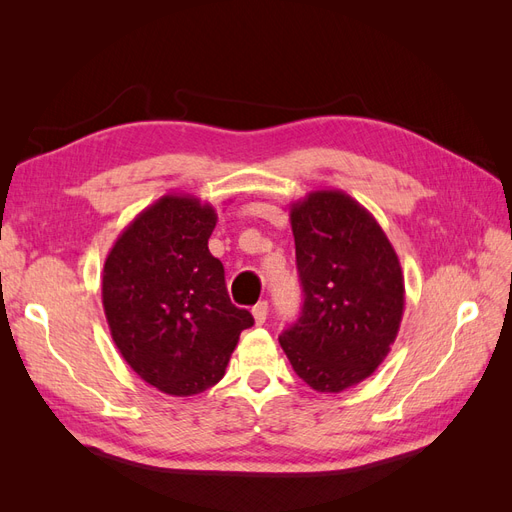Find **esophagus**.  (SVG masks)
<instances>
[{
  "instance_id": "esophagus-1",
  "label": "esophagus",
  "mask_w": 512,
  "mask_h": 512,
  "mask_svg": "<svg viewBox=\"0 0 512 512\" xmlns=\"http://www.w3.org/2000/svg\"><path fill=\"white\" fill-rule=\"evenodd\" d=\"M267 314H269V305H267V301H260V303H256L254 307H252V316H254V322L258 324H265V320H267Z\"/></svg>"
}]
</instances>
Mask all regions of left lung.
Listing matches in <instances>:
<instances>
[{
	"mask_svg": "<svg viewBox=\"0 0 512 512\" xmlns=\"http://www.w3.org/2000/svg\"><path fill=\"white\" fill-rule=\"evenodd\" d=\"M290 226L303 307L280 346L314 391L342 393L391 352L404 318V273L374 215L342 190L292 203Z\"/></svg>",
	"mask_w": 512,
	"mask_h": 512,
	"instance_id": "8db88e82",
	"label": "left lung"
}]
</instances>
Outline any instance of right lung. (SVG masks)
Returning <instances> with one entry per match:
<instances>
[{
	"label": "right lung",
	"instance_id": "obj_1",
	"mask_svg": "<svg viewBox=\"0 0 512 512\" xmlns=\"http://www.w3.org/2000/svg\"><path fill=\"white\" fill-rule=\"evenodd\" d=\"M218 213L190 194H166L123 228L104 260L102 305L111 337L147 384L175 397L224 378L254 318L230 303L209 237Z\"/></svg>",
	"mask_w": 512,
	"mask_h": 512
}]
</instances>
